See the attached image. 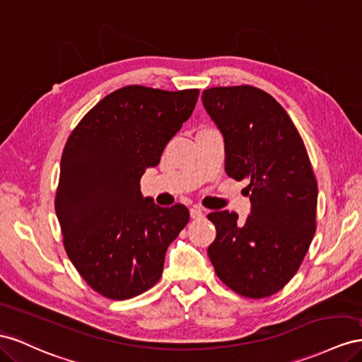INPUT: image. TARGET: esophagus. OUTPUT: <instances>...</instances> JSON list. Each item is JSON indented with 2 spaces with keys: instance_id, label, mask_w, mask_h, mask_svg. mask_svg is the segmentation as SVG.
Returning <instances> with one entry per match:
<instances>
[{
  "instance_id": "1",
  "label": "esophagus",
  "mask_w": 362,
  "mask_h": 362,
  "mask_svg": "<svg viewBox=\"0 0 362 362\" xmlns=\"http://www.w3.org/2000/svg\"><path fill=\"white\" fill-rule=\"evenodd\" d=\"M190 216H192V219H202L205 214H204V211H202V209H199V207H192L190 209Z\"/></svg>"
}]
</instances>
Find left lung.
Instances as JSON below:
<instances>
[{"label": "left lung", "instance_id": "8db88e82", "mask_svg": "<svg viewBox=\"0 0 362 362\" xmlns=\"http://www.w3.org/2000/svg\"><path fill=\"white\" fill-rule=\"evenodd\" d=\"M218 126L228 177L248 181L251 210L209 214L216 239L207 252L218 277L234 292L262 298L296 274L315 233L317 181L305 144L276 99L254 86L202 91Z\"/></svg>", "mask_w": 362, "mask_h": 362}]
</instances>
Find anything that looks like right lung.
I'll return each mask as SVG.
<instances>
[{
	"mask_svg": "<svg viewBox=\"0 0 362 362\" xmlns=\"http://www.w3.org/2000/svg\"><path fill=\"white\" fill-rule=\"evenodd\" d=\"M198 95L120 88L83 117L65 144L56 216L68 257L105 297L128 300L151 289L170 242L187 226V207L164 209L143 198L140 180L160 163Z\"/></svg>",
	"mask_w": 362,
	"mask_h": 362,
	"instance_id": "1",
	"label": "right lung"
}]
</instances>
